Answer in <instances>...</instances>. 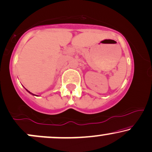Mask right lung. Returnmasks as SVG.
I'll use <instances>...</instances> for the list:
<instances>
[{
	"mask_svg": "<svg viewBox=\"0 0 152 152\" xmlns=\"http://www.w3.org/2000/svg\"><path fill=\"white\" fill-rule=\"evenodd\" d=\"M27 91H28V92H30V94H32V93H31V92H29V91H28V90H27Z\"/></svg>",
	"mask_w": 152,
	"mask_h": 152,
	"instance_id": "1",
	"label": "right lung"
}]
</instances>
